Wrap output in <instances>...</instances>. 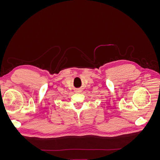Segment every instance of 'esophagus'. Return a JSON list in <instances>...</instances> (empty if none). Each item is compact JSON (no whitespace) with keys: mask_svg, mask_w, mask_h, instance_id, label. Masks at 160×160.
<instances>
[{"mask_svg":"<svg viewBox=\"0 0 160 160\" xmlns=\"http://www.w3.org/2000/svg\"><path fill=\"white\" fill-rule=\"evenodd\" d=\"M82 91V90H81V89H80V88H79V89H76V91H75V92L76 93H81V92Z\"/></svg>","mask_w":160,"mask_h":160,"instance_id":"34e87169","label":"esophagus"}]
</instances>
